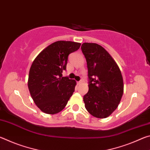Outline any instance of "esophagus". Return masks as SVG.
<instances>
[{
	"instance_id": "34e87169",
	"label": "esophagus",
	"mask_w": 150,
	"mask_h": 150,
	"mask_svg": "<svg viewBox=\"0 0 150 150\" xmlns=\"http://www.w3.org/2000/svg\"><path fill=\"white\" fill-rule=\"evenodd\" d=\"M83 83V81H82V80H81V81H78V82H77V84H78V85H81V83Z\"/></svg>"
}]
</instances>
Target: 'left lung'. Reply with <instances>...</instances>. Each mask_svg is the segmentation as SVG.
I'll return each mask as SVG.
<instances>
[{"mask_svg":"<svg viewBox=\"0 0 150 150\" xmlns=\"http://www.w3.org/2000/svg\"><path fill=\"white\" fill-rule=\"evenodd\" d=\"M81 50L88 68V91L83 96L85 108L96 118H106L118 107L123 95L121 71L117 63L101 45L83 43Z\"/></svg>","mask_w":150,"mask_h":150,"instance_id":"1","label":"left lung"}]
</instances>
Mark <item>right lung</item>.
<instances>
[{"mask_svg":"<svg viewBox=\"0 0 150 150\" xmlns=\"http://www.w3.org/2000/svg\"><path fill=\"white\" fill-rule=\"evenodd\" d=\"M80 46L77 42H55L42 51L33 62L28 86L34 102L44 112H59L75 91L76 81L62 77V73L66 70L69 55Z\"/></svg>","mask_w":150,"mask_h":150,"instance_id":"1","label":"right lung"}]
</instances>
